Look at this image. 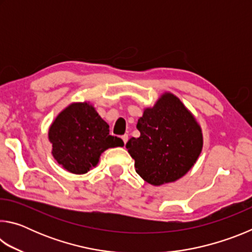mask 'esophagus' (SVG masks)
Segmentation results:
<instances>
[{
  "instance_id": "esophagus-1",
  "label": "esophagus",
  "mask_w": 252,
  "mask_h": 252,
  "mask_svg": "<svg viewBox=\"0 0 252 252\" xmlns=\"http://www.w3.org/2000/svg\"><path fill=\"white\" fill-rule=\"evenodd\" d=\"M121 139H122V141L125 142V144H126L127 142V139H129V136H127V134H125V135L121 136Z\"/></svg>"
}]
</instances>
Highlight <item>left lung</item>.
Segmentation results:
<instances>
[{"instance_id": "obj_1", "label": "left lung", "mask_w": 252, "mask_h": 252, "mask_svg": "<svg viewBox=\"0 0 252 252\" xmlns=\"http://www.w3.org/2000/svg\"><path fill=\"white\" fill-rule=\"evenodd\" d=\"M139 138L126 143L136 173L153 186L173 182L189 171L202 150L194 117L171 93H164L138 120Z\"/></svg>"}]
</instances>
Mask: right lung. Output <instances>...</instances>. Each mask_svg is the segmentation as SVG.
Masks as SVG:
<instances>
[{
	"label": "right lung",
	"instance_id": "obj_1",
	"mask_svg": "<svg viewBox=\"0 0 252 252\" xmlns=\"http://www.w3.org/2000/svg\"><path fill=\"white\" fill-rule=\"evenodd\" d=\"M54 159L67 171L87 173L109 148L123 147V141L109 134V126L87 102L72 103L55 119L49 130Z\"/></svg>",
	"mask_w": 252,
	"mask_h": 252
}]
</instances>
